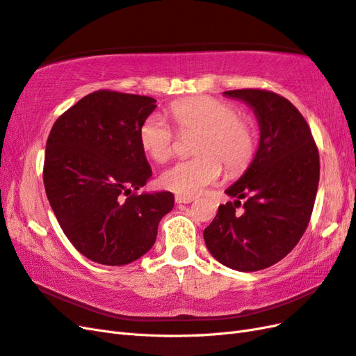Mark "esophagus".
I'll return each mask as SVG.
<instances>
[{"label":"esophagus","instance_id":"esophagus-1","mask_svg":"<svg viewBox=\"0 0 356 356\" xmlns=\"http://www.w3.org/2000/svg\"><path fill=\"white\" fill-rule=\"evenodd\" d=\"M193 200H195L193 196H181V195L175 196L177 204H190V202H193Z\"/></svg>","mask_w":356,"mask_h":356}]
</instances>
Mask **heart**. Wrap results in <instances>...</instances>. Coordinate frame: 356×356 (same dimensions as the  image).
<instances>
[{"label":"heart","instance_id":"obj_1","mask_svg":"<svg viewBox=\"0 0 356 356\" xmlns=\"http://www.w3.org/2000/svg\"><path fill=\"white\" fill-rule=\"evenodd\" d=\"M169 117L179 131L199 130L195 143L197 157L181 160L160 177L161 186L181 196H196L222 178L223 165L232 174L243 172L256 152L253 122L227 102L209 95L181 99L168 106ZM139 143L157 163L168 161L175 148V131L159 113L143 120Z\"/></svg>","mask_w":356,"mask_h":356}]
</instances>
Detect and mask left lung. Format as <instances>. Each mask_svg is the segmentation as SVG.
<instances>
[{"label":"left lung","instance_id":"8db88e82","mask_svg":"<svg viewBox=\"0 0 356 356\" xmlns=\"http://www.w3.org/2000/svg\"><path fill=\"white\" fill-rule=\"evenodd\" d=\"M252 108L261 130L256 154L225 193L204 230L220 264L235 271H259L289 254L305 232L319 186V152L309 124L293 104L265 90L225 91ZM243 199L241 215L236 208Z\"/></svg>","mask_w":356,"mask_h":356}]
</instances>
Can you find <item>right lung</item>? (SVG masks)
<instances>
[{
  "label": "right lung",
  "instance_id": "add662e5",
  "mask_svg": "<svg viewBox=\"0 0 356 356\" xmlns=\"http://www.w3.org/2000/svg\"><path fill=\"white\" fill-rule=\"evenodd\" d=\"M156 108L147 95L95 91L64 112L47 138L46 196L65 236L92 262L136 261L174 208L170 191L134 193L152 175L138 133Z\"/></svg>",
  "mask_w": 356,
  "mask_h": 356
}]
</instances>
